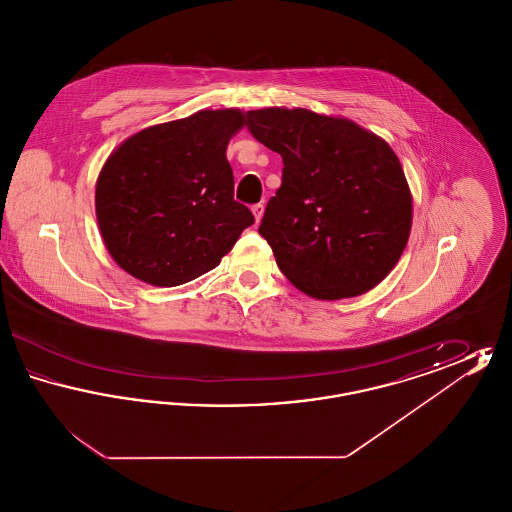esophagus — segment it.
<instances>
[{
    "mask_svg": "<svg viewBox=\"0 0 512 512\" xmlns=\"http://www.w3.org/2000/svg\"><path fill=\"white\" fill-rule=\"evenodd\" d=\"M251 211H253V217H255V220L259 222V220L263 219V213H265V205H263V203H255V205L251 207Z\"/></svg>",
    "mask_w": 512,
    "mask_h": 512,
    "instance_id": "1",
    "label": "esophagus"
}]
</instances>
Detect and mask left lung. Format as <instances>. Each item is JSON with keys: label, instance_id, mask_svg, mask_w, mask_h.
I'll return each mask as SVG.
<instances>
[{"label": "left lung", "instance_id": "left-lung-1", "mask_svg": "<svg viewBox=\"0 0 512 512\" xmlns=\"http://www.w3.org/2000/svg\"><path fill=\"white\" fill-rule=\"evenodd\" d=\"M247 128L284 161L259 226L284 276L315 299L378 286L413 224V195L388 142L301 107L247 111Z\"/></svg>", "mask_w": 512, "mask_h": 512}]
</instances>
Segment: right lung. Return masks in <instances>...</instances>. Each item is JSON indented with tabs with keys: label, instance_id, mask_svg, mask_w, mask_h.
<instances>
[{
	"label": "right lung",
	"instance_id": "add662e5",
	"mask_svg": "<svg viewBox=\"0 0 512 512\" xmlns=\"http://www.w3.org/2000/svg\"><path fill=\"white\" fill-rule=\"evenodd\" d=\"M245 124L240 109L197 111L140 130L99 172L96 217L115 263L172 288L213 270L255 219L234 201L226 159Z\"/></svg>",
	"mask_w": 512,
	"mask_h": 512
}]
</instances>
